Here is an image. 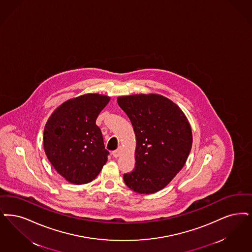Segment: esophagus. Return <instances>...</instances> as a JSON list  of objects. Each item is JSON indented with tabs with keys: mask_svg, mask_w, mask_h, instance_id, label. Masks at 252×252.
Masks as SVG:
<instances>
[{
	"mask_svg": "<svg viewBox=\"0 0 252 252\" xmlns=\"http://www.w3.org/2000/svg\"><path fill=\"white\" fill-rule=\"evenodd\" d=\"M121 148H118L117 150L112 152V156H113L114 158H118V157H120V155H121Z\"/></svg>",
	"mask_w": 252,
	"mask_h": 252,
	"instance_id": "obj_1",
	"label": "esophagus"
}]
</instances>
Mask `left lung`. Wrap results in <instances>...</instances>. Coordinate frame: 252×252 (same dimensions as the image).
<instances>
[{
  "label": "left lung",
  "instance_id": "obj_1",
  "mask_svg": "<svg viewBox=\"0 0 252 252\" xmlns=\"http://www.w3.org/2000/svg\"><path fill=\"white\" fill-rule=\"evenodd\" d=\"M117 102L130 119L137 141L135 168L124 174V181L140 194L159 191L188 159L190 125L181 109L160 94L119 96Z\"/></svg>",
  "mask_w": 252,
  "mask_h": 252
}]
</instances>
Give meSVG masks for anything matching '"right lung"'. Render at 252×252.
I'll list each match as a JSON object with an SVG mask.
<instances>
[{
	"mask_svg": "<svg viewBox=\"0 0 252 252\" xmlns=\"http://www.w3.org/2000/svg\"><path fill=\"white\" fill-rule=\"evenodd\" d=\"M110 97L87 94L63 103L47 122L44 149L53 168L66 181H93L108 160L100 128L95 121Z\"/></svg>",
	"mask_w": 252,
	"mask_h": 252,
	"instance_id": "1",
	"label": "right lung"
}]
</instances>
